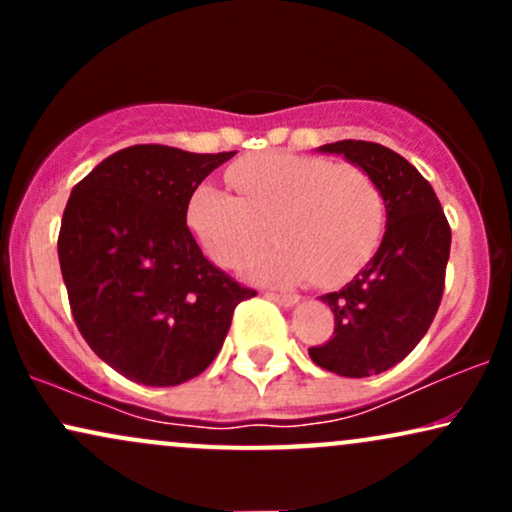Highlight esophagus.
<instances>
[{
	"mask_svg": "<svg viewBox=\"0 0 512 512\" xmlns=\"http://www.w3.org/2000/svg\"><path fill=\"white\" fill-rule=\"evenodd\" d=\"M264 296L269 298V301H274V303H279V305H284V308H289V305H293L298 301V296L296 293H281V291H267L264 293Z\"/></svg>",
	"mask_w": 512,
	"mask_h": 512,
	"instance_id": "obj_1",
	"label": "esophagus"
}]
</instances>
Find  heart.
<instances>
[{
  "mask_svg": "<svg viewBox=\"0 0 512 512\" xmlns=\"http://www.w3.org/2000/svg\"><path fill=\"white\" fill-rule=\"evenodd\" d=\"M238 197L202 185L187 204V223L216 264L236 269L274 238L279 248L252 264L264 279H313L334 286L351 279L385 233L380 182L354 163L267 151L228 170Z\"/></svg>",
  "mask_w": 512,
  "mask_h": 512,
  "instance_id": "obj_1",
  "label": "heart"
}]
</instances>
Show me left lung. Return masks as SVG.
<instances>
[{"instance_id":"1","label":"left lung","mask_w":512,"mask_h":512,"mask_svg":"<svg viewBox=\"0 0 512 512\" xmlns=\"http://www.w3.org/2000/svg\"><path fill=\"white\" fill-rule=\"evenodd\" d=\"M380 182L387 223L378 252L344 289L325 293L334 332L308 354L344 378L397 366L424 339L438 313L450 257V223L431 182L407 158L375 142L325 144Z\"/></svg>"}]
</instances>
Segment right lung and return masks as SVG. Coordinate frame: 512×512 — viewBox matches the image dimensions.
I'll return each mask as SVG.
<instances>
[{
	"mask_svg": "<svg viewBox=\"0 0 512 512\" xmlns=\"http://www.w3.org/2000/svg\"><path fill=\"white\" fill-rule=\"evenodd\" d=\"M233 154L137 144L74 185L57 238L69 308L96 356L134 383L197 378L236 305L257 296L216 269L187 228L192 192Z\"/></svg>",
	"mask_w": 512,
	"mask_h": 512,
	"instance_id": "obj_1",
	"label": "right lung"
}]
</instances>
